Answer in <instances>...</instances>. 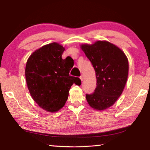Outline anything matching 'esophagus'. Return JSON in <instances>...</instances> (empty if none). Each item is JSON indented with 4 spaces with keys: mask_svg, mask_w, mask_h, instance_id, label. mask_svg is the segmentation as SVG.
Here are the masks:
<instances>
[{
    "mask_svg": "<svg viewBox=\"0 0 150 150\" xmlns=\"http://www.w3.org/2000/svg\"><path fill=\"white\" fill-rule=\"evenodd\" d=\"M80 79H81V81H83V80H84V76H83V75H81V77H80Z\"/></svg>",
    "mask_w": 150,
    "mask_h": 150,
    "instance_id": "34e87169",
    "label": "esophagus"
}]
</instances>
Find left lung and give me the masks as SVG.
Returning a JSON list of instances; mask_svg holds the SVG:
<instances>
[{
	"instance_id": "left-lung-1",
	"label": "left lung",
	"mask_w": 150,
	"mask_h": 150,
	"mask_svg": "<svg viewBox=\"0 0 150 150\" xmlns=\"http://www.w3.org/2000/svg\"><path fill=\"white\" fill-rule=\"evenodd\" d=\"M95 70V92L86 95L91 108L104 110L112 106L122 95L128 76V60L123 51L107 41L80 45Z\"/></svg>"
}]
</instances>
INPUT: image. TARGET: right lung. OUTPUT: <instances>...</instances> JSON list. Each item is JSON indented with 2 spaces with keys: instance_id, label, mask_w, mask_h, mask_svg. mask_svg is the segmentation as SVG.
I'll list each match as a JSON object with an SVG mask.
<instances>
[{
  "instance_id": "obj_1",
  "label": "right lung",
  "mask_w": 150,
  "mask_h": 150,
  "mask_svg": "<svg viewBox=\"0 0 150 150\" xmlns=\"http://www.w3.org/2000/svg\"><path fill=\"white\" fill-rule=\"evenodd\" d=\"M64 50L58 43H51L33 52L26 62L25 77L30 95L50 112L64 106L73 83L81 85L79 78L69 75L71 67L62 57Z\"/></svg>"
}]
</instances>
